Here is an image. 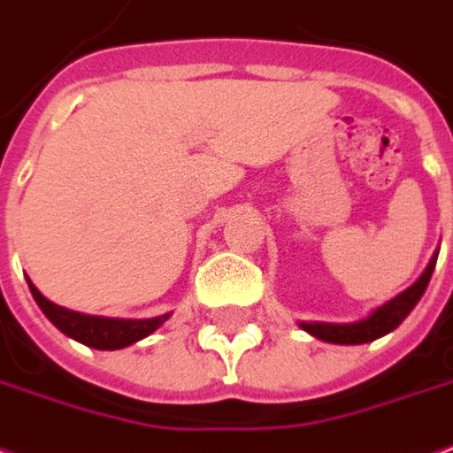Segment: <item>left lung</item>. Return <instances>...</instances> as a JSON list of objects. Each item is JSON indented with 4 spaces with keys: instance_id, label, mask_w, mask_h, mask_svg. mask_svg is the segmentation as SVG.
I'll use <instances>...</instances> for the list:
<instances>
[{
    "instance_id": "obj_1",
    "label": "left lung",
    "mask_w": 453,
    "mask_h": 453,
    "mask_svg": "<svg viewBox=\"0 0 453 453\" xmlns=\"http://www.w3.org/2000/svg\"><path fill=\"white\" fill-rule=\"evenodd\" d=\"M437 254L440 250L432 254L427 269L423 271V276L415 280L413 286L405 288L403 293H398L396 297H391L388 303H384L381 307L372 311L370 317H365L360 321H353V324H329V321H300V329H304L307 334H311L319 341H326V343H338V346H360V343H370V341H377V338L387 336L391 331L396 329L398 324L413 311V307L420 303L425 288L430 283L432 271H434V264H437Z\"/></svg>"
}]
</instances>
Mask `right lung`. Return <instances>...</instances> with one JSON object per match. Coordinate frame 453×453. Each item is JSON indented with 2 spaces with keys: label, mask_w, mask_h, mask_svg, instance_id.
<instances>
[{
  "label": "right lung",
  "mask_w": 453,
  "mask_h": 453,
  "mask_svg": "<svg viewBox=\"0 0 453 453\" xmlns=\"http://www.w3.org/2000/svg\"><path fill=\"white\" fill-rule=\"evenodd\" d=\"M28 288L35 303L42 310V314L48 317L57 329L66 334L73 341H79L83 346L98 348V350H119L142 341V338L150 336L153 331L160 329L173 311L153 317V319H112V317H93V314H81V311H72L66 307L50 303L45 295L40 293L38 288L30 283Z\"/></svg>",
  "instance_id": "1"
}]
</instances>
